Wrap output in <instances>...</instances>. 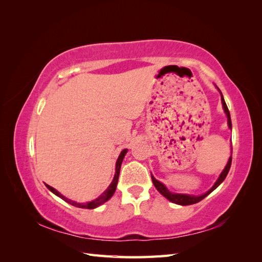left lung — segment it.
I'll return each instance as SVG.
<instances>
[{
  "label": "left lung",
  "instance_id": "left-lung-1",
  "mask_svg": "<svg viewBox=\"0 0 262 262\" xmlns=\"http://www.w3.org/2000/svg\"><path fill=\"white\" fill-rule=\"evenodd\" d=\"M221 99H222V104H223L224 112H225V114H226V116H227V118H228V120H227V121H228V126L232 129L231 115H229V110H228V108H227V106H226V102H225V100H224V98H223V95H222V93H221ZM232 152H233V150H232ZM231 165H232V156L229 157V160H228V163H227V165H226V167L224 168L223 171H222V173L220 175V177H219V179L216 180L215 184H214V186L209 190V191H208L207 193H204V194H202V195H198V196L188 195V194H181V193H171V192L169 191V190L162 184V182L156 180L153 176H152V180H153V184H154L155 188H156V189L158 190V191H160L165 198H167V199H168L169 201H171V202H173V203H176V204H180V205H190V204H194V203L200 202V201L203 200L204 198L207 196L208 194H210L214 189H216V188L222 184V182L224 181V179L226 178L227 173H228V171H229V168H231Z\"/></svg>",
  "mask_w": 262,
  "mask_h": 262
}]
</instances>
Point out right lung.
I'll return each mask as SVG.
<instances>
[{
	"label": "right lung",
	"instance_id": "1",
	"mask_svg": "<svg viewBox=\"0 0 262 262\" xmlns=\"http://www.w3.org/2000/svg\"><path fill=\"white\" fill-rule=\"evenodd\" d=\"M126 150H128V149H123L122 152L120 153V155H119V157H118L117 164H116V173H115V177H114V180H113L112 184H110V186L108 187V189L106 190V191H105L104 193H101L98 198H96V199L91 201V202H87V203H84V204H83V203H76V202H74V201H72V200L68 199V198L63 196L61 193H59V192L57 191V190H55V189L52 188V187H50L49 185H46V187L48 188V189L50 190V191H52L54 194H57L58 196L61 198V199H63L66 202H68V203H70V204L74 205V207L83 208V209H95V208H97V207H99L100 204L105 203L107 200H109L110 198L113 196V194L115 193L116 187H117V184H118L119 172H120L121 163H122V161H123V157H124V155H125V153H126Z\"/></svg>",
	"mask_w": 262,
	"mask_h": 262
}]
</instances>
